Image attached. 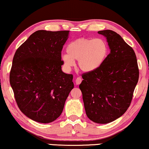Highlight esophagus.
<instances>
[{
    "label": "esophagus",
    "mask_w": 149,
    "mask_h": 149,
    "mask_svg": "<svg viewBox=\"0 0 149 149\" xmlns=\"http://www.w3.org/2000/svg\"><path fill=\"white\" fill-rule=\"evenodd\" d=\"M81 81H82V79L81 78V77H77V78L76 79V81H75L77 85H79L81 83Z\"/></svg>",
    "instance_id": "obj_1"
}]
</instances>
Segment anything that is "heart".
Wrapping results in <instances>:
<instances>
[{"mask_svg":"<svg viewBox=\"0 0 149 149\" xmlns=\"http://www.w3.org/2000/svg\"><path fill=\"white\" fill-rule=\"evenodd\" d=\"M68 54L61 57L67 68L74 66L78 60L79 68L83 72H91L99 68L107 59L109 47L102 38H82L70 42L67 47Z\"/></svg>","mask_w":149,"mask_h":149,"instance_id":"heart-1","label":"heart"}]
</instances>
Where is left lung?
<instances>
[{
  "label": "left lung",
  "mask_w": 149,
  "mask_h": 149,
  "mask_svg": "<svg viewBox=\"0 0 149 149\" xmlns=\"http://www.w3.org/2000/svg\"><path fill=\"white\" fill-rule=\"evenodd\" d=\"M106 37L110 53L97 70L82 74L81 90L87 116L106 124L123 115L130 106L139 79L136 53L113 31L98 32Z\"/></svg>",
  "instance_id": "obj_1"
}]
</instances>
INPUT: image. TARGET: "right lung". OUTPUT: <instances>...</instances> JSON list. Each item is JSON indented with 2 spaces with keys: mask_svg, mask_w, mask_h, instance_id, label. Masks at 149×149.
Listing matches in <instances>:
<instances>
[{
  "mask_svg": "<svg viewBox=\"0 0 149 149\" xmlns=\"http://www.w3.org/2000/svg\"><path fill=\"white\" fill-rule=\"evenodd\" d=\"M68 33L69 31H37L13 56L10 85L19 109L33 120H55L74 88L73 75L61 70V51Z\"/></svg>",
  "mask_w": 149,
  "mask_h": 149,
  "instance_id": "add662e5",
  "label": "right lung"
}]
</instances>
